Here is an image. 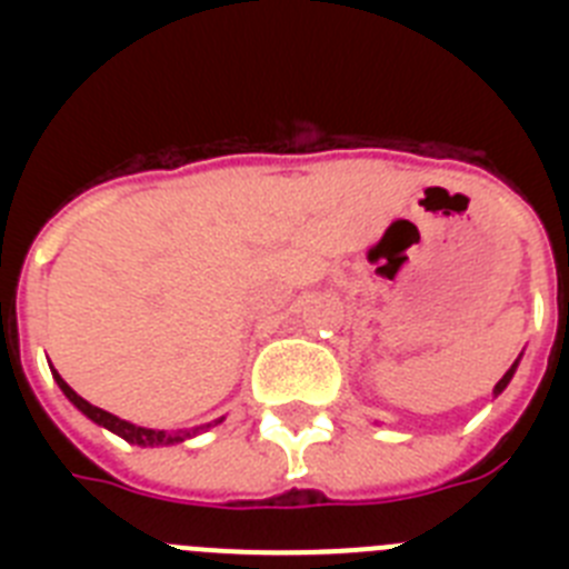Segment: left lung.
<instances>
[{
  "label": "left lung",
  "instance_id": "1",
  "mask_svg": "<svg viewBox=\"0 0 569 569\" xmlns=\"http://www.w3.org/2000/svg\"><path fill=\"white\" fill-rule=\"evenodd\" d=\"M512 373H516V365H512V367H510V370H507V373H505V376H501V379H499V385H496V393H501V390H505V387H507V385H510Z\"/></svg>",
  "mask_w": 569,
  "mask_h": 569
}]
</instances>
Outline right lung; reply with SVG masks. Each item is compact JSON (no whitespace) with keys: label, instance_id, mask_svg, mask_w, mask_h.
<instances>
[{"label":"right lung","instance_id":"1","mask_svg":"<svg viewBox=\"0 0 569 569\" xmlns=\"http://www.w3.org/2000/svg\"><path fill=\"white\" fill-rule=\"evenodd\" d=\"M53 379H57V385L62 387V393L68 396L70 401H73V405L79 407V410H82L84 416H88V419H93L97 421V425H102V427H108V430H113L116 436H122L124 441H130V445H142V447H156V445H173V441H184V439H190V436L196 433H190V430H184V433H164V430H150V427H136V425H130V421H124V419H116L113 413H108V410H102V407H97V405H90V401H84L82 396L77 393V390H73V387L68 385V381L62 379V376L57 373V370H53ZM219 421L222 419H216L213 425H219ZM210 427V425H208ZM204 430V427H202Z\"/></svg>","mask_w":569,"mask_h":569}]
</instances>
